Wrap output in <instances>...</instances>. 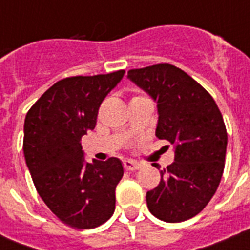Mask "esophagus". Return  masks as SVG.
Returning a JSON list of instances; mask_svg holds the SVG:
<instances>
[{
	"label": "esophagus",
	"instance_id": "1",
	"mask_svg": "<svg viewBox=\"0 0 250 250\" xmlns=\"http://www.w3.org/2000/svg\"><path fill=\"white\" fill-rule=\"evenodd\" d=\"M123 166L127 171H135V170H139L141 167L140 164H136V162H133V161H125L123 162Z\"/></svg>",
	"mask_w": 250,
	"mask_h": 250
}]
</instances>
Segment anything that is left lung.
<instances>
[{
    "label": "left lung",
    "instance_id": "8db88e82",
    "mask_svg": "<svg viewBox=\"0 0 250 250\" xmlns=\"http://www.w3.org/2000/svg\"><path fill=\"white\" fill-rule=\"evenodd\" d=\"M128 78L157 102L156 136L175 149L174 162L160 171V184L146 192L148 209L161 221L184 222L209 204L221 183L227 149L223 117L209 92L172 64L129 70Z\"/></svg>",
    "mask_w": 250,
    "mask_h": 250
}]
</instances>
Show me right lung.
Returning <instances> with one entry per match:
<instances>
[{
	"label": "right lung",
	"instance_id": "right-lung-1",
	"mask_svg": "<svg viewBox=\"0 0 250 250\" xmlns=\"http://www.w3.org/2000/svg\"><path fill=\"white\" fill-rule=\"evenodd\" d=\"M123 75L119 70L60 80L25 115L23 152L37 193L74 229L98 227L115 210L122 162L111 157L88 164L80 141L94 129L98 107Z\"/></svg>",
	"mask_w": 250,
	"mask_h": 250
}]
</instances>
